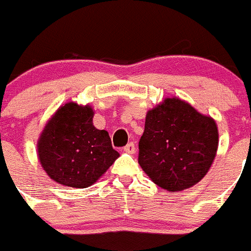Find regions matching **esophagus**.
Segmentation results:
<instances>
[{
	"mask_svg": "<svg viewBox=\"0 0 251 251\" xmlns=\"http://www.w3.org/2000/svg\"><path fill=\"white\" fill-rule=\"evenodd\" d=\"M123 150H125L126 152L134 153V152H135V145H134V143H128L125 146V148H123Z\"/></svg>",
	"mask_w": 251,
	"mask_h": 251,
	"instance_id": "obj_1",
	"label": "esophagus"
}]
</instances>
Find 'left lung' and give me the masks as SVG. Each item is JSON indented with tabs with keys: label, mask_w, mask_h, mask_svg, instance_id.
<instances>
[{
	"label": "left lung",
	"mask_w": 251,
	"mask_h": 251,
	"mask_svg": "<svg viewBox=\"0 0 251 251\" xmlns=\"http://www.w3.org/2000/svg\"><path fill=\"white\" fill-rule=\"evenodd\" d=\"M217 145L218 130L212 118L184 101L166 99L146 115L138 162L158 187L179 192L206 175Z\"/></svg>",
	"instance_id": "left-lung-1"
}]
</instances>
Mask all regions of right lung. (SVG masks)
<instances>
[{
	"label": "right lung",
	"instance_id": "1",
	"mask_svg": "<svg viewBox=\"0 0 251 251\" xmlns=\"http://www.w3.org/2000/svg\"><path fill=\"white\" fill-rule=\"evenodd\" d=\"M93 117L89 106L68 102L42 131L39 158L47 175L59 184L90 187L120 156L107 131L93 126Z\"/></svg>",
	"mask_w": 251,
	"mask_h": 251
}]
</instances>
